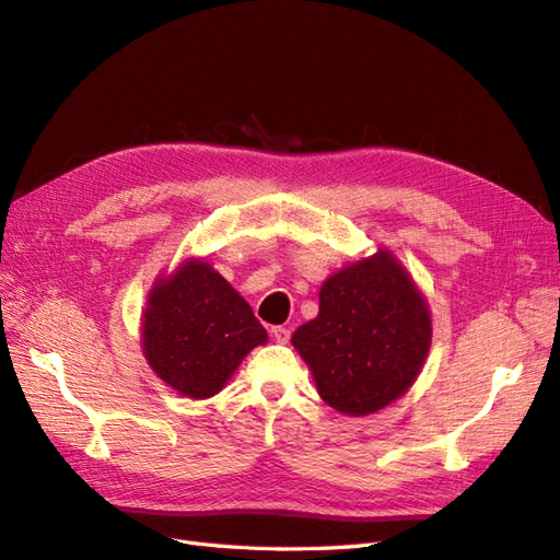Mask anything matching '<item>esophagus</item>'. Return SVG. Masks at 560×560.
I'll return each instance as SVG.
<instances>
[{"instance_id":"obj_1","label":"esophagus","mask_w":560,"mask_h":560,"mask_svg":"<svg viewBox=\"0 0 560 560\" xmlns=\"http://www.w3.org/2000/svg\"><path fill=\"white\" fill-rule=\"evenodd\" d=\"M270 336H273L278 343H287V341H290L292 331L287 329V327H282V325H278V327H270Z\"/></svg>"}]
</instances>
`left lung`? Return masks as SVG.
Listing matches in <instances>:
<instances>
[{"instance_id": "obj_1", "label": "left lung", "mask_w": 560, "mask_h": 560, "mask_svg": "<svg viewBox=\"0 0 560 560\" xmlns=\"http://www.w3.org/2000/svg\"><path fill=\"white\" fill-rule=\"evenodd\" d=\"M292 346L317 395L343 416H371L409 389L432 346L425 296L387 247L346 264L319 287V313Z\"/></svg>"}]
</instances>
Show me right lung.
I'll use <instances>...</instances> for the list:
<instances>
[{"mask_svg":"<svg viewBox=\"0 0 560 560\" xmlns=\"http://www.w3.org/2000/svg\"><path fill=\"white\" fill-rule=\"evenodd\" d=\"M140 331L151 371L189 399L222 393L245 354L268 341L249 303L200 257L151 284Z\"/></svg>","mask_w":560,"mask_h":560,"instance_id":"right-lung-1","label":"right lung"}]
</instances>
